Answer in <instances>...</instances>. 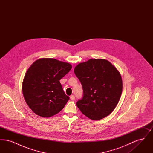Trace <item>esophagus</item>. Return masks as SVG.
<instances>
[{"mask_svg":"<svg viewBox=\"0 0 153 153\" xmlns=\"http://www.w3.org/2000/svg\"><path fill=\"white\" fill-rule=\"evenodd\" d=\"M70 99H71V100H74L75 99V97H74V95H71V96H70Z\"/></svg>","mask_w":153,"mask_h":153,"instance_id":"esophagus-1","label":"esophagus"}]
</instances>
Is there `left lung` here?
Here are the masks:
<instances>
[{
  "mask_svg": "<svg viewBox=\"0 0 153 153\" xmlns=\"http://www.w3.org/2000/svg\"><path fill=\"white\" fill-rule=\"evenodd\" d=\"M74 72L83 89L77 107L88 118L100 120L115 108L122 92V79L115 66L104 59L91 58L79 64Z\"/></svg>",
  "mask_w": 153,
  "mask_h": 153,
  "instance_id": "8db88e82",
  "label": "left lung"
}]
</instances>
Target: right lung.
<instances>
[{
    "mask_svg": "<svg viewBox=\"0 0 153 153\" xmlns=\"http://www.w3.org/2000/svg\"><path fill=\"white\" fill-rule=\"evenodd\" d=\"M71 68L69 63L49 58L38 59L30 66L23 80L22 92L36 115L49 117L63 109L69 97L59 80Z\"/></svg>",
    "mask_w": 153,
    "mask_h": 153,
    "instance_id": "add662e5",
    "label": "right lung"
}]
</instances>
